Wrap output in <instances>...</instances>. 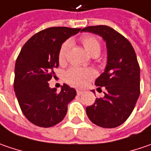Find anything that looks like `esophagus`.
Segmentation results:
<instances>
[{
	"label": "esophagus",
	"mask_w": 151,
	"mask_h": 151,
	"mask_svg": "<svg viewBox=\"0 0 151 151\" xmlns=\"http://www.w3.org/2000/svg\"><path fill=\"white\" fill-rule=\"evenodd\" d=\"M84 92L83 91H81V90H77V94L78 95H81L82 93H83Z\"/></svg>",
	"instance_id": "esophagus-1"
}]
</instances>
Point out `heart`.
Masks as SVG:
<instances>
[{
    "mask_svg": "<svg viewBox=\"0 0 151 151\" xmlns=\"http://www.w3.org/2000/svg\"><path fill=\"white\" fill-rule=\"evenodd\" d=\"M81 42L85 49L92 56L99 55L101 46L99 40L93 35H84L81 38ZM71 46V41L67 40L62 44L58 52V62L64 64L69 49ZM96 76V72L93 69H80L73 67L70 68L65 74V81L73 87H83Z\"/></svg>",
    "mask_w": 151,
    "mask_h": 151,
    "instance_id": "b5f03b06",
    "label": "heart"
}]
</instances>
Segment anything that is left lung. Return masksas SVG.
I'll use <instances>...</instances> for the list:
<instances>
[{"instance_id": "left-lung-1", "label": "left lung", "mask_w": 151, "mask_h": 151, "mask_svg": "<svg viewBox=\"0 0 151 151\" xmlns=\"http://www.w3.org/2000/svg\"><path fill=\"white\" fill-rule=\"evenodd\" d=\"M81 31L99 35L107 47L104 72L95 81L98 88L104 87L106 91L104 98L86 108L87 116L99 127H116L130 116L139 97L140 69L135 51L127 38L109 26H88Z\"/></svg>"}]
</instances>
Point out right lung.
<instances>
[{
	"instance_id": "obj_1",
	"label": "right lung",
	"mask_w": 151,
	"mask_h": 151,
	"mask_svg": "<svg viewBox=\"0 0 151 151\" xmlns=\"http://www.w3.org/2000/svg\"><path fill=\"white\" fill-rule=\"evenodd\" d=\"M81 29L51 27L34 35L24 45L15 64L14 91L20 109L27 119L42 127L59 123L76 89L64 84L61 91L49 87L54 69L59 65L58 52L68 38Z\"/></svg>"
}]
</instances>
